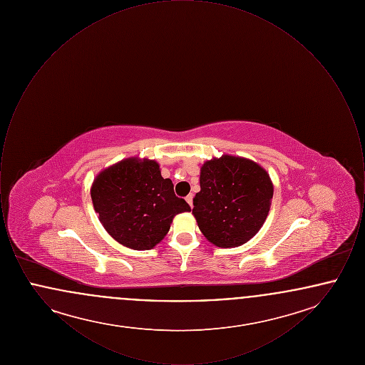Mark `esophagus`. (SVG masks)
Masks as SVG:
<instances>
[{"mask_svg": "<svg viewBox=\"0 0 365 365\" xmlns=\"http://www.w3.org/2000/svg\"><path fill=\"white\" fill-rule=\"evenodd\" d=\"M186 201H187V204L192 207V194H189L187 197H186Z\"/></svg>", "mask_w": 365, "mask_h": 365, "instance_id": "obj_1", "label": "esophagus"}]
</instances>
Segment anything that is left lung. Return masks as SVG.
<instances>
[{"instance_id":"8db88e82","label":"left lung","mask_w":365,"mask_h":365,"mask_svg":"<svg viewBox=\"0 0 365 365\" xmlns=\"http://www.w3.org/2000/svg\"><path fill=\"white\" fill-rule=\"evenodd\" d=\"M200 186L192 215L209 242L235 247L259 232L274 195L269 175L259 164L228 155L209 160L201 168Z\"/></svg>"}]
</instances>
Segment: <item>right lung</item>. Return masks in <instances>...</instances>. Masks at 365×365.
<instances>
[{
  "instance_id": "1",
  "label": "right lung",
  "mask_w": 365,
  "mask_h": 365,
  "mask_svg": "<svg viewBox=\"0 0 365 365\" xmlns=\"http://www.w3.org/2000/svg\"><path fill=\"white\" fill-rule=\"evenodd\" d=\"M91 200L108 234L124 246L149 250L168 232L175 215L190 205L175 195L155 160L127 158L98 175Z\"/></svg>"
}]
</instances>
